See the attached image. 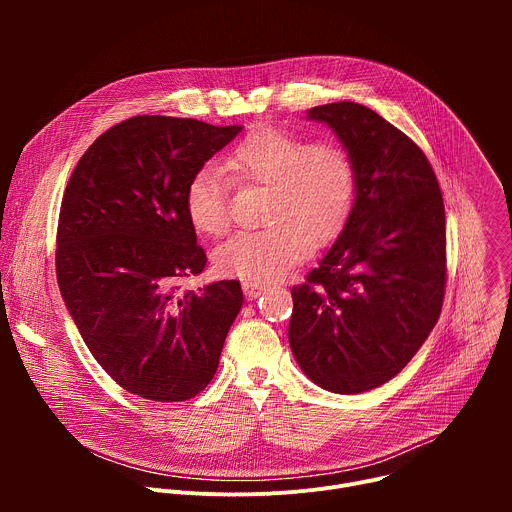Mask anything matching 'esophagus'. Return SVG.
I'll return each instance as SVG.
<instances>
[{
	"mask_svg": "<svg viewBox=\"0 0 512 512\" xmlns=\"http://www.w3.org/2000/svg\"><path fill=\"white\" fill-rule=\"evenodd\" d=\"M243 291H245V296H247V300H255V298H259L263 291H265V283H259V281H243Z\"/></svg>",
	"mask_w": 512,
	"mask_h": 512,
	"instance_id": "1",
	"label": "esophagus"
}]
</instances>
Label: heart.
I'll use <instances>...</instances> for the list:
<instances>
[{
    "label": "heart",
    "mask_w": 512,
    "mask_h": 512,
    "mask_svg": "<svg viewBox=\"0 0 512 512\" xmlns=\"http://www.w3.org/2000/svg\"><path fill=\"white\" fill-rule=\"evenodd\" d=\"M227 170L237 182L267 186V227L237 233L214 251V269L225 277L269 281L283 275L312 245L336 239L352 212L356 170L336 141H308L296 131L261 125L233 145ZM184 212L198 235L229 231V186L221 170L204 166L190 176Z\"/></svg>",
    "instance_id": "1"
}]
</instances>
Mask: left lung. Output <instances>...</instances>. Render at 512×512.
I'll use <instances>...</instances> for the list:
<instances>
[{
	"label": "left lung",
	"instance_id": "8db88e82",
	"mask_svg": "<svg viewBox=\"0 0 512 512\" xmlns=\"http://www.w3.org/2000/svg\"><path fill=\"white\" fill-rule=\"evenodd\" d=\"M338 135L356 170L352 212L334 245L291 287L289 346L318 387L371 391L415 356L446 291V210L419 145L373 109L308 111Z\"/></svg>",
	"mask_w": 512,
	"mask_h": 512
}]
</instances>
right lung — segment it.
<instances>
[{"instance_id":"add662e5","label":"right lung","mask_w":512,"mask_h":512,"mask_svg":"<svg viewBox=\"0 0 512 512\" xmlns=\"http://www.w3.org/2000/svg\"><path fill=\"white\" fill-rule=\"evenodd\" d=\"M241 131L137 115L95 139L58 216L56 277L87 348L125 391L150 401L196 397L212 381L241 306L223 279L176 296L206 255L184 212L190 176Z\"/></svg>"}]
</instances>
